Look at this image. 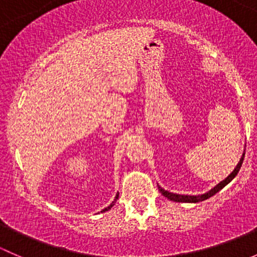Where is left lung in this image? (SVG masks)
Returning <instances> with one entry per match:
<instances>
[{"instance_id":"obj_1","label":"left lung","mask_w":257,"mask_h":257,"mask_svg":"<svg viewBox=\"0 0 257 257\" xmlns=\"http://www.w3.org/2000/svg\"><path fill=\"white\" fill-rule=\"evenodd\" d=\"M243 157H245V153H242V157H241L240 162L237 163L236 168L232 170V173H230L229 177L225 178L222 181H220L216 186H214V188H212L211 190H209L208 193L201 194V195H180V194L170 193V191L165 190V189H163L162 186H159V185H158V189H159V191L165 196V198H168L169 200H172V201H177V203H199V201H204V200H206V199L214 196L216 193H219V191L221 190L224 186H226L227 184L232 180V179L236 177L237 173H239V170L241 168V165H242Z\"/></svg>"}]
</instances>
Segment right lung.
<instances>
[{
	"label": "right lung",
	"instance_id": "right-lung-1",
	"mask_svg": "<svg viewBox=\"0 0 257 257\" xmlns=\"http://www.w3.org/2000/svg\"><path fill=\"white\" fill-rule=\"evenodd\" d=\"M118 198H119V193H118V194H116V195H115V199H114V201H113V203H112V204H110V205H109V206H108V208L103 209V210H102V212H104V211H108V210H109L110 208H112V206L114 205V203H115V201H116V199H118Z\"/></svg>",
	"mask_w": 257,
	"mask_h": 257
}]
</instances>
